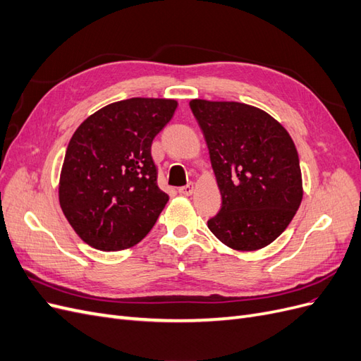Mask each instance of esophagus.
I'll list each match as a JSON object with an SVG mask.
<instances>
[{
  "instance_id": "34e87169",
  "label": "esophagus",
  "mask_w": 361,
  "mask_h": 361,
  "mask_svg": "<svg viewBox=\"0 0 361 361\" xmlns=\"http://www.w3.org/2000/svg\"><path fill=\"white\" fill-rule=\"evenodd\" d=\"M192 192H194V185L192 183H188V185H185V187L179 188V194H182V195H191Z\"/></svg>"
}]
</instances>
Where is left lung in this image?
<instances>
[{
	"mask_svg": "<svg viewBox=\"0 0 361 361\" xmlns=\"http://www.w3.org/2000/svg\"><path fill=\"white\" fill-rule=\"evenodd\" d=\"M190 106L223 200L207 227L233 250L269 245L302 200L298 152L288 130L264 110L241 102L192 99Z\"/></svg>",
	"mask_w": 361,
	"mask_h": 361,
	"instance_id": "obj_1",
	"label": "left lung"
}]
</instances>
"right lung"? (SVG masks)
Listing matches in <instances>:
<instances>
[{"label":"right lung","instance_id":"right-lung-1","mask_svg":"<svg viewBox=\"0 0 361 361\" xmlns=\"http://www.w3.org/2000/svg\"><path fill=\"white\" fill-rule=\"evenodd\" d=\"M178 102L133 97L106 105L75 130L64 155L59 200L85 244L118 251L155 226L169 195L161 191L152 141Z\"/></svg>","mask_w":361,"mask_h":361}]
</instances>
